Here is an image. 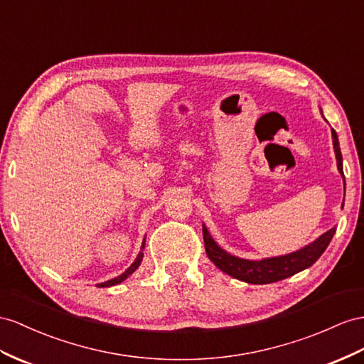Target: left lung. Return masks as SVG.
I'll use <instances>...</instances> for the list:
<instances>
[{
    "label": "left lung",
    "instance_id": "obj_1",
    "mask_svg": "<svg viewBox=\"0 0 364 364\" xmlns=\"http://www.w3.org/2000/svg\"><path fill=\"white\" fill-rule=\"evenodd\" d=\"M332 141H333L335 155H337L338 171L343 175V158H341V151L338 144V136L333 129H332ZM333 234H335V228L326 232V234H323L318 240H315L309 246L296 250L294 254L275 257V258H266V259H262V262H249V259L237 258L234 255H229L228 252H225V250H223L215 241L212 240L206 226H203L204 249H206V254L210 262L215 264L220 271L250 284L275 283V282H279V279L292 277L296 272H301L304 269L311 267L316 259L321 257L326 247L329 246Z\"/></svg>",
    "mask_w": 364,
    "mask_h": 364
}]
</instances>
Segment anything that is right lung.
Segmentation results:
<instances>
[{"mask_svg": "<svg viewBox=\"0 0 364 364\" xmlns=\"http://www.w3.org/2000/svg\"><path fill=\"white\" fill-rule=\"evenodd\" d=\"M143 247H144V241H143ZM141 259H143V252H139L138 257H136V259L132 263V266H130L124 274H121L119 277H117V278H114V279H109V282L101 283V284H98V286H100V287H109V286H115V284H118V283H121V282H124V279H126L130 274H134V272L136 271V267L139 266V263H141Z\"/></svg>", "mask_w": 364, "mask_h": 364, "instance_id": "add662e5", "label": "right lung"}]
</instances>
